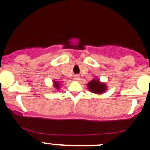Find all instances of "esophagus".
<instances>
[{
	"label": "esophagus",
	"mask_w": 150,
	"mask_h": 150,
	"mask_svg": "<svg viewBox=\"0 0 150 150\" xmlns=\"http://www.w3.org/2000/svg\"><path fill=\"white\" fill-rule=\"evenodd\" d=\"M75 80H78V79H79L78 75H75Z\"/></svg>",
	"instance_id": "obj_1"
}]
</instances>
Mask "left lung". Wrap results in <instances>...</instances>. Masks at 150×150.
Segmentation results:
<instances>
[{"label": "left lung", "mask_w": 150, "mask_h": 150, "mask_svg": "<svg viewBox=\"0 0 150 150\" xmlns=\"http://www.w3.org/2000/svg\"><path fill=\"white\" fill-rule=\"evenodd\" d=\"M89 89L91 92L96 94H101L104 92L106 89V86L104 84H101L97 80H92L88 83Z\"/></svg>", "instance_id": "8db88e82"}]
</instances>
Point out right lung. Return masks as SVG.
<instances>
[{
	"mask_svg": "<svg viewBox=\"0 0 150 150\" xmlns=\"http://www.w3.org/2000/svg\"><path fill=\"white\" fill-rule=\"evenodd\" d=\"M55 84H56V88H59V85H58V83L55 82Z\"/></svg>",
	"mask_w": 150,
	"mask_h": 150,
	"instance_id": "right-lung-1",
	"label": "right lung"
}]
</instances>
